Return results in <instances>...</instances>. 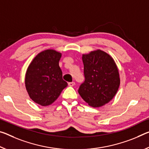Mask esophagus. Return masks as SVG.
Segmentation results:
<instances>
[{"mask_svg": "<svg viewBox=\"0 0 149 149\" xmlns=\"http://www.w3.org/2000/svg\"><path fill=\"white\" fill-rule=\"evenodd\" d=\"M74 85H75V82H74V81H72V82H69V83H68V86H70V87L74 86Z\"/></svg>", "mask_w": 149, "mask_h": 149, "instance_id": "esophagus-1", "label": "esophagus"}]
</instances>
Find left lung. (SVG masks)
I'll return each mask as SVG.
<instances>
[{"label": "left lung", "mask_w": 149, "mask_h": 149, "mask_svg": "<svg viewBox=\"0 0 149 149\" xmlns=\"http://www.w3.org/2000/svg\"><path fill=\"white\" fill-rule=\"evenodd\" d=\"M85 81L78 89L81 98L93 107L107 104L116 95L119 73L114 60L101 49L82 56Z\"/></svg>", "instance_id": "obj_1"}]
</instances>
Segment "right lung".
Returning a JSON list of instances; mask_svg holds the SVG:
<instances>
[{"instance_id": "right-lung-1", "label": "right lung", "mask_w": 149, "mask_h": 149, "mask_svg": "<svg viewBox=\"0 0 149 149\" xmlns=\"http://www.w3.org/2000/svg\"><path fill=\"white\" fill-rule=\"evenodd\" d=\"M62 54L52 49L36 56L25 75V86L31 100L42 106L53 103L68 86L59 66Z\"/></svg>"}]
</instances>
